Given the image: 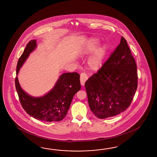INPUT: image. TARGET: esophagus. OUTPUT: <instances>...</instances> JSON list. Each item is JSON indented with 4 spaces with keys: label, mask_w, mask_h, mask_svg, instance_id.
<instances>
[{
    "label": "esophagus",
    "mask_w": 157,
    "mask_h": 157,
    "mask_svg": "<svg viewBox=\"0 0 157 157\" xmlns=\"http://www.w3.org/2000/svg\"><path fill=\"white\" fill-rule=\"evenodd\" d=\"M87 79H88V76L85 73H82L80 75V82H81V84L82 86L85 85V83Z\"/></svg>",
    "instance_id": "obj_1"
}]
</instances>
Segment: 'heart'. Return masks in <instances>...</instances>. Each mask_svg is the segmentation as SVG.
Listing matches in <instances>:
<instances>
[{"label": "heart", "instance_id": "heart-1", "mask_svg": "<svg viewBox=\"0 0 157 157\" xmlns=\"http://www.w3.org/2000/svg\"><path fill=\"white\" fill-rule=\"evenodd\" d=\"M99 45V41L97 39H91L87 44L85 50L83 51L85 53H91L97 49ZM106 47L105 46L98 48L93 56L91 57L89 60V66L91 70L97 71L101 67L104 57L106 53Z\"/></svg>", "mask_w": 157, "mask_h": 157}]
</instances>
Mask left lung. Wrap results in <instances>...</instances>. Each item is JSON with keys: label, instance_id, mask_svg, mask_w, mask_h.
Returning a JSON list of instances; mask_svg holds the SVG:
<instances>
[{"label": "left lung", "instance_id": "obj_1", "mask_svg": "<svg viewBox=\"0 0 157 157\" xmlns=\"http://www.w3.org/2000/svg\"><path fill=\"white\" fill-rule=\"evenodd\" d=\"M137 79L136 63L126 40L122 36L108 59L85 83L94 114L104 119L126 110L136 93Z\"/></svg>", "mask_w": 157, "mask_h": 157}]
</instances>
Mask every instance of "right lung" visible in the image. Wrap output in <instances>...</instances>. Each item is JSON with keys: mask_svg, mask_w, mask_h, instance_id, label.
I'll use <instances>...</instances> for the list:
<instances>
[{"mask_svg": "<svg viewBox=\"0 0 157 157\" xmlns=\"http://www.w3.org/2000/svg\"><path fill=\"white\" fill-rule=\"evenodd\" d=\"M36 46V40L29 41L17 63L15 86L19 100L24 110L34 118L46 122L60 121L67 115L75 94L81 89L80 75L77 72L63 74L53 88L44 96H30L21 87L17 75Z\"/></svg>", "mask_w": 157, "mask_h": 157, "instance_id": "right-lung-1", "label": "right lung"}]
</instances>
